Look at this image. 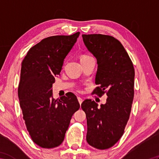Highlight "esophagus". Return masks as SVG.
<instances>
[{
  "instance_id": "obj_1",
  "label": "esophagus",
  "mask_w": 159,
  "mask_h": 159,
  "mask_svg": "<svg viewBox=\"0 0 159 159\" xmlns=\"http://www.w3.org/2000/svg\"><path fill=\"white\" fill-rule=\"evenodd\" d=\"M78 100H79V102L80 103V104H81V103L83 102V101L81 98H80V97H78Z\"/></svg>"
}]
</instances>
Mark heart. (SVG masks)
Returning a JSON list of instances; mask_svg holds the SVG:
<instances>
[{"instance_id": "1", "label": "heart", "mask_w": 159, "mask_h": 159, "mask_svg": "<svg viewBox=\"0 0 159 159\" xmlns=\"http://www.w3.org/2000/svg\"><path fill=\"white\" fill-rule=\"evenodd\" d=\"M89 57V56H87V55H82L81 57H80V59H83V58H85V57Z\"/></svg>"}]
</instances>
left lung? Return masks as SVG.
<instances>
[{"instance_id":"left-lung-1","label":"left lung","mask_w":159,"mask_h":159,"mask_svg":"<svg viewBox=\"0 0 159 159\" xmlns=\"http://www.w3.org/2000/svg\"><path fill=\"white\" fill-rule=\"evenodd\" d=\"M87 50L96 57L98 69L94 93H107L105 104L100 107L87 99L81 104L87 117L86 139L90 146L105 150L114 146L123 135L129 120L134 98V70L126 50L112 36L82 35Z\"/></svg>"}]
</instances>
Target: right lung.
<instances>
[{"label":"right lung","mask_w":159,"mask_h":159,"mask_svg":"<svg viewBox=\"0 0 159 159\" xmlns=\"http://www.w3.org/2000/svg\"><path fill=\"white\" fill-rule=\"evenodd\" d=\"M79 34L43 39L22 61L18 91L20 105L32 140L43 148L61 144L72 116L80 108L74 93L54 99L52 89Z\"/></svg>","instance_id":"right-lung-1"}]
</instances>
